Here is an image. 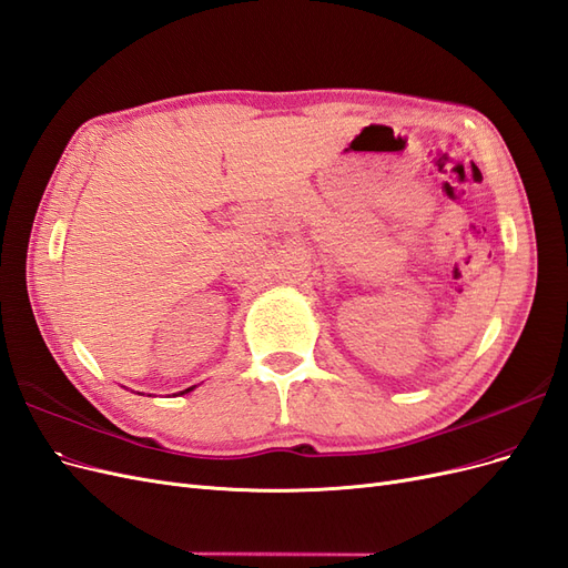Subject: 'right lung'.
Instances as JSON below:
<instances>
[{"label": "right lung", "mask_w": 568, "mask_h": 568, "mask_svg": "<svg viewBox=\"0 0 568 568\" xmlns=\"http://www.w3.org/2000/svg\"><path fill=\"white\" fill-rule=\"evenodd\" d=\"M195 387H189V389H184V392H181V394H189V392H193Z\"/></svg>", "instance_id": "1"}]
</instances>
